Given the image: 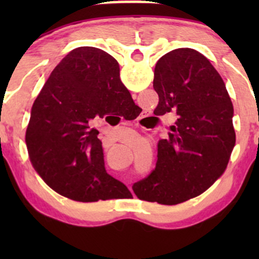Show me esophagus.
<instances>
[{
    "mask_svg": "<svg viewBox=\"0 0 259 259\" xmlns=\"http://www.w3.org/2000/svg\"><path fill=\"white\" fill-rule=\"evenodd\" d=\"M145 117H146V115H145ZM142 118H144V117H140V118H139V121H141ZM139 121H138V124H139Z\"/></svg>",
    "mask_w": 259,
    "mask_h": 259,
    "instance_id": "obj_1",
    "label": "esophagus"
}]
</instances>
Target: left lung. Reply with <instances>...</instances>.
I'll use <instances>...</instances> for the list:
<instances>
[{
  "label": "left lung",
  "instance_id": "8db88e82",
  "mask_svg": "<svg viewBox=\"0 0 259 259\" xmlns=\"http://www.w3.org/2000/svg\"><path fill=\"white\" fill-rule=\"evenodd\" d=\"M153 89L154 114L175 112L169 138L159 140L156 168L134 184L140 200L178 204L204 192L224 173L235 145L234 108L222 76L192 49L160 57Z\"/></svg>",
  "mask_w": 259,
  "mask_h": 259
}]
</instances>
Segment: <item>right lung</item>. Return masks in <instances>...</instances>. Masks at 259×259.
<instances>
[{"mask_svg":"<svg viewBox=\"0 0 259 259\" xmlns=\"http://www.w3.org/2000/svg\"><path fill=\"white\" fill-rule=\"evenodd\" d=\"M133 103L111 55L88 46L68 53L35 100L25 134L29 157L45 183L79 202L132 195L106 171L102 142L90 121Z\"/></svg>","mask_w":259,"mask_h":259,"instance_id":"1","label":"right lung"}]
</instances>
